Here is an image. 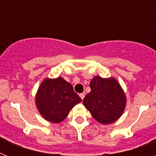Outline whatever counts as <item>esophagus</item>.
<instances>
[{"mask_svg":"<svg viewBox=\"0 0 156 156\" xmlns=\"http://www.w3.org/2000/svg\"><path fill=\"white\" fill-rule=\"evenodd\" d=\"M79 96H80V98L83 100L84 99V97H85V94L84 93H81V94H79Z\"/></svg>","mask_w":156,"mask_h":156,"instance_id":"1","label":"esophagus"}]
</instances>
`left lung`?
Wrapping results in <instances>:
<instances>
[{
  "mask_svg": "<svg viewBox=\"0 0 156 156\" xmlns=\"http://www.w3.org/2000/svg\"><path fill=\"white\" fill-rule=\"evenodd\" d=\"M90 93L83 104L93 117L102 124H110L121 116L126 106V96L114 78L105 79L97 76L90 81Z\"/></svg>",
  "mask_w": 156,
  "mask_h": 156,
  "instance_id": "obj_1",
  "label": "left lung"
}]
</instances>
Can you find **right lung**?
I'll return each mask as SVG.
<instances>
[{"label": "right lung", "instance_id": "right-lung-1", "mask_svg": "<svg viewBox=\"0 0 156 156\" xmlns=\"http://www.w3.org/2000/svg\"><path fill=\"white\" fill-rule=\"evenodd\" d=\"M82 101L70 83L63 78L45 79L38 90L35 102L46 120L59 123L68 116L71 108Z\"/></svg>", "mask_w": 156, "mask_h": 156}]
</instances>
